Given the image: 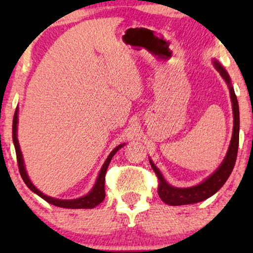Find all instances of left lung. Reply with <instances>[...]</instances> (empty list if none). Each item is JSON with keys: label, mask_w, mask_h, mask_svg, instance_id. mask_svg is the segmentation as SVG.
<instances>
[{"label": "left lung", "mask_w": 253, "mask_h": 253, "mask_svg": "<svg viewBox=\"0 0 253 253\" xmlns=\"http://www.w3.org/2000/svg\"><path fill=\"white\" fill-rule=\"evenodd\" d=\"M214 67L216 68V70L220 72V75L222 76V78L228 84L231 103H233L234 129L229 148H228L226 158H224L222 164L220 165V167L217 168L209 178H206L205 181L202 182L198 185L191 186V188H175V186L168 184L160 170L157 168V166L153 164V161L150 160L152 168H153L155 175L158 176L159 179V197H160L162 202L168 204V205H189V204L199 203L210 198L211 196H213L214 193L217 192L221 188H222V185L226 183L228 177H229L231 174V171H233L235 162H236L238 140H240V109H238V101L236 95H235V91L233 85H231L229 75L227 74V71L224 70L223 67L219 63V62L214 61Z\"/></svg>", "instance_id": "left-lung-1"}]
</instances>
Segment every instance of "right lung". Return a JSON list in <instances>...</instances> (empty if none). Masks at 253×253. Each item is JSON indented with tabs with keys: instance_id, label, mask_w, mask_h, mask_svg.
<instances>
[{
	"instance_id": "1",
	"label": "right lung",
	"mask_w": 253,
	"mask_h": 253,
	"mask_svg": "<svg viewBox=\"0 0 253 253\" xmlns=\"http://www.w3.org/2000/svg\"><path fill=\"white\" fill-rule=\"evenodd\" d=\"M17 123H18V108H16L15 115H13V121H12V140H13V145H15V150H16V155H17V162H18V168H19V172L20 176H22L23 181L25 182V184L29 186V189L32 190L34 193H37L38 196H40L41 198L46 200L47 203L51 204V205H55L57 207H63V209H93V207L98 206L100 203L105 199V177H106V172H107V168L112 161V159L117 151L120 150L121 147L123 146L124 144H121L119 146L114 148L112 151V153L109 154V157L107 158V160L103 164L101 170L99 172L98 178H96V182L94 186H93L91 191H89L87 195L84 197H81V198L77 199H56V198H51L49 196L43 195L42 192L39 191L36 186L32 184L31 179L27 176L25 166H24V160H23V155H22V151H20L19 147V143L18 139H17Z\"/></svg>"
}]
</instances>
